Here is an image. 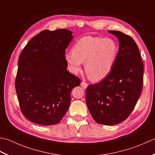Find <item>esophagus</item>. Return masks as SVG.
Returning <instances> with one entry per match:
<instances>
[{"mask_svg": "<svg viewBox=\"0 0 155 155\" xmlns=\"http://www.w3.org/2000/svg\"><path fill=\"white\" fill-rule=\"evenodd\" d=\"M81 86L83 88V89H85L86 88L88 87V84L87 83H86L85 82H81Z\"/></svg>", "mask_w": 155, "mask_h": 155, "instance_id": "obj_1", "label": "esophagus"}]
</instances>
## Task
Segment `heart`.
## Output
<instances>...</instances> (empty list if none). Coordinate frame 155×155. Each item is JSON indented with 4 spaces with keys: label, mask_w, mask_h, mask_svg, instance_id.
Masks as SVG:
<instances>
[{
    "label": "heart",
    "mask_w": 155,
    "mask_h": 155,
    "mask_svg": "<svg viewBox=\"0 0 155 155\" xmlns=\"http://www.w3.org/2000/svg\"><path fill=\"white\" fill-rule=\"evenodd\" d=\"M119 56V47L111 38L83 36L72 48V52L65 54V61L74 74L81 71L84 62L85 71L90 79L104 80L113 71Z\"/></svg>",
    "instance_id": "obj_1"
}]
</instances>
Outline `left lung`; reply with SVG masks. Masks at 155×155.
<instances>
[{
	"label": "left lung",
	"instance_id": "left-lung-1",
	"mask_svg": "<svg viewBox=\"0 0 155 155\" xmlns=\"http://www.w3.org/2000/svg\"><path fill=\"white\" fill-rule=\"evenodd\" d=\"M119 41V56L104 80L87 88L86 103L97 123L112 126L123 122L134 110L143 84L144 66L137 44L121 31H108Z\"/></svg>",
	"mask_w": 155,
	"mask_h": 155
}]
</instances>
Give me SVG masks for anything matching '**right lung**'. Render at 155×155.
I'll use <instances>...</instances> for the list:
<instances>
[{"instance_id":"1","label":"right lung","mask_w":155,"mask_h":155,"mask_svg":"<svg viewBox=\"0 0 155 155\" xmlns=\"http://www.w3.org/2000/svg\"><path fill=\"white\" fill-rule=\"evenodd\" d=\"M68 29L44 30L24 48L18 61L15 89L23 114L40 125H54L71 104L79 78L67 71L64 56L72 40Z\"/></svg>"}]
</instances>
